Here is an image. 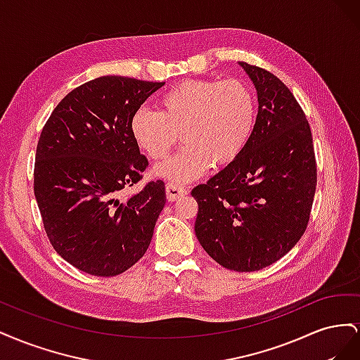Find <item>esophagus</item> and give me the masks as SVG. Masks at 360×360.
<instances>
[{
  "mask_svg": "<svg viewBox=\"0 0 360 360\" xmlns=\"http://www.w3.org/2000/svg\"><path fill=\"white\" fill-rule=\"evenodd\" d=\"M186 193H188V189L180 186V184H177V183H168L167 184V198H168V201H176Z\"/></svg>",
  "mask_w": 360,
  "mask_h": 360,
  "instance_id": "34e87169",
  "label": "esophagus"
}]
</instances>
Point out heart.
<instances>
[{
  "label": "heart",
  "mask_w": 360,
  "mask_h": 360,
  "mask_svg": "<svg viewBox=\"0 0 360 360\" xmlns=\"http://www.w3.org/2000/svg\"><path fill=\"white\" fill-rule=\"evenodd\" d=\"M257 122L255 96L238 79L183 81L160 97V110L141 106L130 118L136 146L153 160L168 156L180 136L179 153L155 168L159 177L188 183L214 165L242 155Z\"/></svg>",
  "instance_id": "heart-1"
}]
</instances>
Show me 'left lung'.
<instances>
[{"mask_svg":"<svg viewBox=\"0 0 360 360\" xmlns=\"http://www.w3.org/2000/svg\"><path fill=\"white\" fill-rule=\"evenodd\" d=\"M238 66L257 90L255 129L240 156L192 189L195 234L216 263L255 271L290 252L307 230L317 167L308 120L288 86L264 69Z\"/></svg>","mask_w":360,"mask_h":360,"instance_id":"left-lung-1","label":"left lung"}]
</instances>
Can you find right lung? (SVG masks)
I'll list each match as a JSON object with an SVG mask.
<instances>
[{"mask_svg": "<svg viewBox=\"0 0 360 360\" xmlns=\"http://www.w3.org/2000/svg\"><path fill=\"white\" fill-rule=\"evenodd\" d=\"M165 82L101 76L52 111L36 151L34 195L53 249L85 274L115 276L146 254L167 201L162 180L120 200L148 160L130 118Z\"/></svg>", "mask_w": 360, "mask_h": 360, "instance_id": "add662e5", "label": "right lung"}]
</instances>
